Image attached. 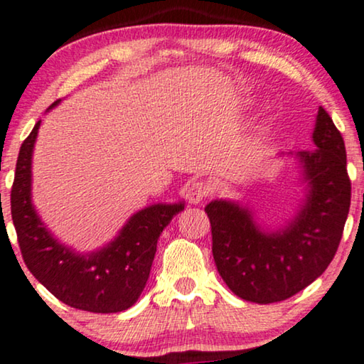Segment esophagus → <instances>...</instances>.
<instances>
[{"label":"esophagus","mask_w":364,"mask_h":364,"mask_svg":"<svg viewBox=\"0 0 364 364\" xmlns=\"http://www.w3.org/2000/svg\"><path fill=\"white\" fill-rule=\"evenodd\" d=\"M213 193H215V188H213L210 183L198 179V181H193L190 188H188L186 196H188V201L193 203V205H198V203L206 200L208 196H211Z\"/></svg>","instance_id":"34e87169"}]
</instances>
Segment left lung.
Masks as SVG:
<instances>
[{
    "label": "left lung",
    "instance_id": "1",
    "mask_svg": "<svg viewBox=\"0 0 364 364\" xmlns=\"http://www.w3.org/2000/svg\"><path fill=\"white\" fill-rule=\"evenodd\" d=\"M314 151H301L308 200L298 216L276 232H263L246 208L211 201L213 258L236 296L259 304L283 301L311 284L331 263L350 211L351 181L340 129L318 109Z\"/></svg>",
    "mask_w": 364,
    "mask_h": 364
}]
</instances>
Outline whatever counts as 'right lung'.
<instances>
[{
	"instance_id": "add662e5",
	"label": "right lung",
	"mask_w": 364,
	"mask_h": 364,
	"mask_svg": "<svg viewBox=\"0 0 364 364\" xmlns=\"http://www.w3.org/2000/svg\"><path fill=\"white\" fill-rule=\"evenodd\" d=\"M40 123L19 148L11 186V218L24 264L68 306L91 313L124 311L146 287L159 235L185 205L144 208L103 250L77 255L53 238L31 205V154Z\"/></svg>"
}]
</instances>
